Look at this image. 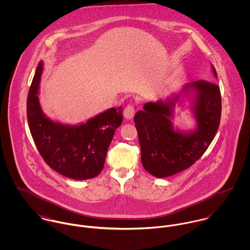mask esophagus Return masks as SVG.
Returning a JSON list of instances; mask_svg holds the SVG:
<instances>
[{
  "mask_svg": "<svg viewBox=\"0 0 250 250\" xmlns=\"http://www.w3.org/2000/svg\"><path fill=\"white\" fill-rule=\"evenodd\" d=\"M135 112H136V109L132 105H128L124 108V116L126 119H132L135 115Z\"/></svg>",
  "mask_w": 250,
  "mask_h": 250,
  "instance_id": "obj_1",
  "label": "esophagus"
}]
</instances>
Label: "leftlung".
Here are the masks:
<instances>
[{"mask_svg":"<svg viewBox=\"0 0 250 250\" xmlns=\"http://www.w3.org/2000/svg\"><path fill=\"white\" fill-rule=\"evenodd\" d=\"M214 78L217 74L212 64ZM186 102L196 120L193 129L173 126L174 108ZM221 96L216 83L203 80L186 83L167 100L148 102L135 115L144 169L157 178H166L192 166L207 150L217 132Z\"/></svg>","mask_w":250,"mask_h":250,"instance_id":"left-lung-1","label":"left lung"}]
</instances>
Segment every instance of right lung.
Returning <instances> with one entry per match:
<instances>
[{
    "label": "right lung",
    "instance_id": "1",
    "mask_svg": "<svg viewBox=\"0 0 250 250\" xmlns=\"http://www.w3.org/2000/svg\"><path fill=\"white\" fill-rule=\"evenodd\" d=\"M43 62H39L27 100V117L36 147L46 164L74 180L94 178L102 171L107 148L123 121L122 107L107 110L78 125L50 119L39 103Z\"/></svg>",
    "mask_w": 250,
    "mask_h": 250
}]
</instances>
